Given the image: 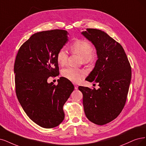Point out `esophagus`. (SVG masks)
Wrapping results in <instances>:
<instances>
[{
    "label": "esophagus",
    "instance_id": "34e87169",
    "mask_svg": "<svg viewBox=\"0 0 146 146\" xmlns=\"http://www.w3.org/2000/svg\"><path fill=\"white\" fill-rule=\"evenodd\" d=\"M74 89H75V90H78V86L77 85L74 84Z\"/></svg>",
    "mask_w": 146,
    "mask_h": 146
}]
</instances>
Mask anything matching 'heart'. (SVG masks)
I'll return each instance as SVG.
<instances>
[{
    "label": "heart",
    "instance_id": "b5f03b06",
    "mask_svg": "<svg viewBox=\"0 0 146 146\" xmlns=\"http://www.w3.org/2000/svg\"><path fill=\"white\" fill-rule=\"evenodd\" d=\"M70 50L82 57V61L84 64L92 62L95 59V53L92 49V46L88 41L79 39L74 41L70 45ZM56 60L59 65L64 66L67 62L68 54L64 48L59 49L56 53ZM86 72L84 70L73 67H67L63 69L62 76L73 82L77 83L81 80L85 76Z\"/></svg>",
    "mask_w": 146,
    "mask_h": 146
}]
</instances>
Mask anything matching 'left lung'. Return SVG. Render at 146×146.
Returning a JSON list of instances; mask_svg holds the SVG:
<instances>
[{"instance_id":"1","label":"left lung","mask_w":146,"mask_h":146,"mask_svg":"<svg viewBox=\"0 0 146 146\" xmlns=\"http://www.w3.org/2000/svg\"><path fill=\"white\" fill-rule=\"evenodd\" d=\"M93 43L98 59L86 80L98 83L99 88L79 86L84 112L98 125L114 120L125 106L131 79V67L123 47L106 32L87 29L81 33Z\"/></svg>"}]
</instances>
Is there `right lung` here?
<instances>
[{"label":"right lung","instance_id":"1","mask_svg":"<svg viewBox=\"0 0 146 146\" xmlns=\"http://www.w3.org/2000/svg\"><path fill=\"white\" fill-rule=\"evenodd\" d=\"M67 31L54 29L32 35L20 47L14 71L15 93L31 120L44 128L58 126L64 119L63 106L74 90L66 78L48 83L59 73L56 53L68 41Z\"/></svg>","mask_w":146,"mask_h":146}]
</instances>
